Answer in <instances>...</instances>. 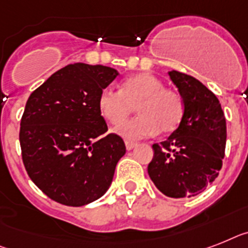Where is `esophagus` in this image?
<instances>
[{
    "mask_svg": "<svg viewBox=\"0 0 248 248\" xmlns=\"http://www.w3.org/2000/svg\"><path fill=\"white\" fill-rule=\"evenodd\" d=\"M136 146H137L136 142H130V140H125V147H126V149H128V151L133 149Z\"/></svg>",
    "mask_w": 248,
    "mask_h": 248,
    "instance_id": "1",
    "label": "esophagus"
}]
</instances>
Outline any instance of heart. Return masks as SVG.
Wrapping results in <instances>:
<instances>
[{
	"label": "heart",
	"instance_id": "b5f03b06",
	"mask_svg": "<svg viewBox=\"0 0 248 248\" xmlns=\"http://www.w3.org/2000/svg\"><path fill=\"white\" fill-rule=\"evenodd\" d=\"M136 106L140 115L120 124L115 133L129 140L146 138L158 133L173 132L184 116V101L179 92L166 89L151 73H139L123 79L120 90L106 87L97 97L100 115L111 124H120Z\"/></svg>",
	"mask_w": 248,
	"mask_h": 248
}]
</instances>
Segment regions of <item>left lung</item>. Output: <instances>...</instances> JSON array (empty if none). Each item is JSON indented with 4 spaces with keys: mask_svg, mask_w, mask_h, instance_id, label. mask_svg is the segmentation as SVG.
I'll return each instance as SVG.
<instances>
[{
    "mask_svg": "<svg viewBox=\"0 0 248 248\" xmlns=\"http://www.w3.org/2000/svg\"><path fill=\"white\" fill-rule=\"evenodd\" d=\"M169 75L183 97L184 116L165 142L152 146L148 175L161 193L179 199L198 195L216 180L224 158L227 125L219 100L209 89L185 73Z\"/></svg>",
    "mask_w": 248,
    "mask_h": 248,
    "instance_id": "left-lung-1",
    "label": "left lung"
}]
</instances>
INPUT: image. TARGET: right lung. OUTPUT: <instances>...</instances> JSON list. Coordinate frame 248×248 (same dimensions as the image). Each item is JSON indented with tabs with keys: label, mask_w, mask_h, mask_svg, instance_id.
I'll return each instance as SVG.
<instances>
[{
	"label": "right lung",
	"mask_w": 248,
	"mask_h": 248,
	"mask_svg": "<svg viewBox=\"0 0 248 248\" xmlns=\"http://www.w3.org/2000/svg\"><path fill=\"white\" fill-rule=\"evenodd\" d=\"M119 75L105 65L68 64L26 101L20 123L22 162L31 181L63 205L95 202L111 185L124 140L108 130L97 97Z\"/></svg>",
	"instance_id": "obj_1"
}]
</instances>
